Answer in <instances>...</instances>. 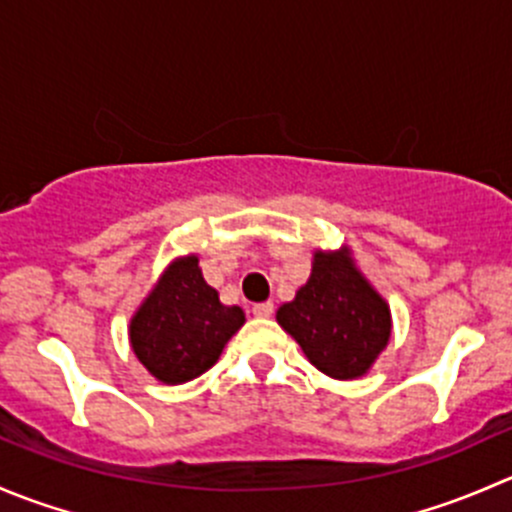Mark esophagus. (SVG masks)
Instances as JSON below:
<instances>
[{
    "mask_svg": "<svg viewBox=\"0 0 512 512\" xmlns=\"http://www.w3.org/2000/svg\"><path fill=\"white\" fill-rule=\"evenodd\" d=\"M272 312H275V304L272 302H260V304H252V314L260 319H267L272 317Z\"/></svg>",
    "mask_w": 512,
    "mask_h": 512,
    "instance_id": "34e87169",
    "label": "esophagus"
}]
</instances>
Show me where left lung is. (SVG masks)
<instances>
[{"label":"left lung","mask_w":512,"mask_h":512,"mask_svg":"<svg viewBox=\"0 0 512 512\" xmlns=\"http://www.w3.org/2000/svg\"><path fill=\"white\" fill-rule=\"evenodd\" d=\"M277 322L322 374L339 381L369 374L391 339L389 302L347 245L314 250L309 280L277 309Z\"/></svg>","instance_id":"8db88e82"}]
</instances>
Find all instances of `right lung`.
I'll return each mask as SVG.
<instances>
[{
  "label": "right lung",
  "instance_id": "obj_1",
  "mask_svg": "<svg viewBox=\"0 0 512 512\" xmlns=\"http://www.w3.org/2000/svg\"><path fill=\"white\" fill-rule=\"evenodd\" d=\"M198 262V255L175 257L128 324L133 354L160 384L198 379L245 324V312L220 302Z\"/></svg>",
  "mask_w": 512,
  "mask_h": 512
}]
</instances>
